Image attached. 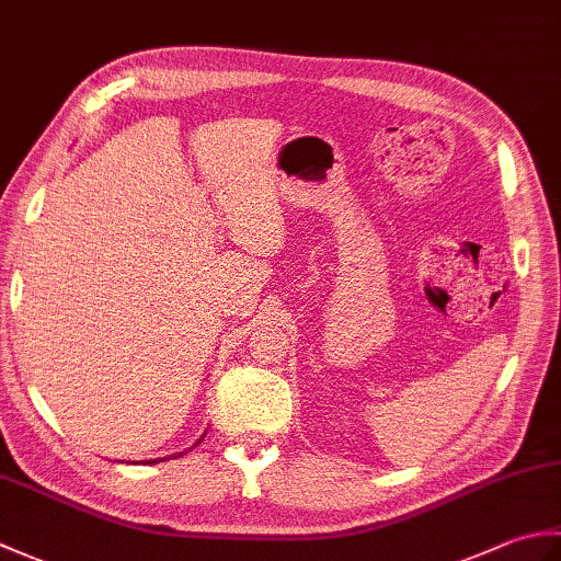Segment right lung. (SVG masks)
Masks as SVG:
<instances>
[{
    "label": "right lung",
    "instance_id": "right-lung-1",
    "mask_svg": "<svg viewBox=\"0 0 561 561\" xmlns=\"http://www.w3.org/2000/svg\"><path fill=\"white\" fill-rule=\"evenodd\" d=\"M202 438H205V434H202V436L197 438V444H199V440H202ZM197 444H195V446H197ZM195 446H193V448H195ZM181 456H183V453H178V456H175V458H181ZM171 458H173V456H171ZM161 460H165V458H157V460H139V462H147V465L151 462V465H153V462H161Z\"/></svg>",
    "mask_w": 561,
    "mask_h": 561
}]
</instances>
